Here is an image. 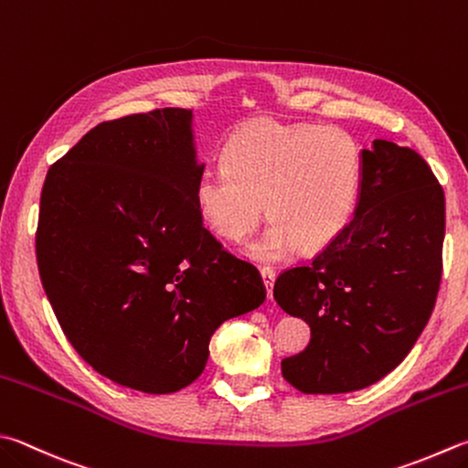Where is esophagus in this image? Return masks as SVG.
I'll return each instance as SVG.
<instances>
[{"label":"esophagus","mask_w":468,"mask_h":468,"mask_svg":"<svg viewBox=\"0 0 468 468\" xmlns=\"http://www.w3.org/2000/svg\"><path fill=\"white\" fill-rule=\"evenodd\" d=\"M261 277H262V283H264V287H267V297H269V299H272V285H275V277H277L275 269H271V267H261Z\"/></svg>","instance_id":"esophagus-1"}]
</instances>
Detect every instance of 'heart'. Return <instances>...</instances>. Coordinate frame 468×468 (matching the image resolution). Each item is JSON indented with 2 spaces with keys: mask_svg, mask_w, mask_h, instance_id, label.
<instances>
[{
  "mask_svg": "<svg viewBox=\"0 0 468 468\" xmlns=\"http://www.w3.org/2000/svg\"><path fill=\"white\" fill-rule=\"evenodd\" d=\"M363 153L346 130L283 124L254 118L224 148V165L207 166L196 183V201L214 234L242 242L269 218L252 257L279 261L320 250L336 240L355 214Z\"/></svg>",
  "mask_w": 468,
  "mask_h": 468,
  "instance_id": "heart-1",
  "label": "heart"
}]
</instances>
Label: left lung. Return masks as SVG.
<instances>
[{"mask_svg": "<svg viewBox=\"0 0 468 468\" xmlns=\"http://www.w3.org/2000/svg\"><path fill=\"white\" fill-rule=\"evenodd\" d=\"M444 189L408 146L363 151L356 214L310 264L275 281L281 310L310 324L303 352L281 373L302 393H348L377 383L408 356L434 310L442 279Z\"/></svg>", "mask_w": 468, "mask_h": 468, "instance_id": "obj_1", "label": "left lung"}]
</instances>
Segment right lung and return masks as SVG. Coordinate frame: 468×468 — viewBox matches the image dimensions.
<instances>
[{"label": "right lung", "instance_id": "obj_1", "mask_svg": "<svg viewBox=\"0 0 468 468\" xmlns=\"http://www.w3.org/2000/svg\"><path fill=\"white\" fill-rule=\"evenodd\" d=\"M191 110L91 128L50 166L37 261L67 340L113 383L163 395L204 373L218 325L257 310L261 272L204 226Z\"/></svg>", "mask_w": 468, "mask_h": 468}]
</instances>
